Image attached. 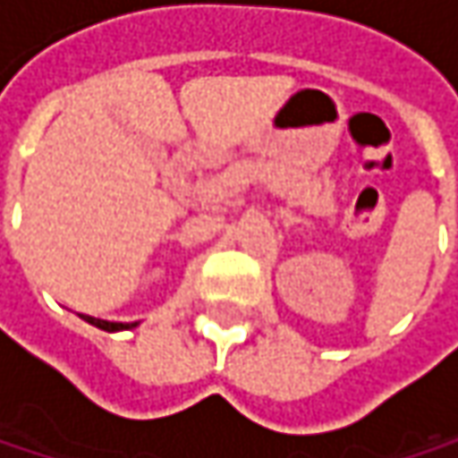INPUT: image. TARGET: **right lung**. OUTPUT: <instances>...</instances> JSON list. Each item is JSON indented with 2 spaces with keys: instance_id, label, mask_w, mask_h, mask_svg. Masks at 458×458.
Wrapping results in <instances>:
<instances>
[{
  "instance_id": "obj_1",
  "label": "right lung",
  "mask_w": 458,
  "mask_h": 458,
  "mask_svg": "<svg viewBox=\"0 0 458 458\" xmlns=\"http://www.w3.org/2000/svg\"><path fill=\"white\" fill-rule=\"evenodd\" d=\"M87 323H92V326H98V328H103V331H122V328H132V326H138V323H111V320H98V318H89V316H84Z\"/></svg>"
}]
</instances>
